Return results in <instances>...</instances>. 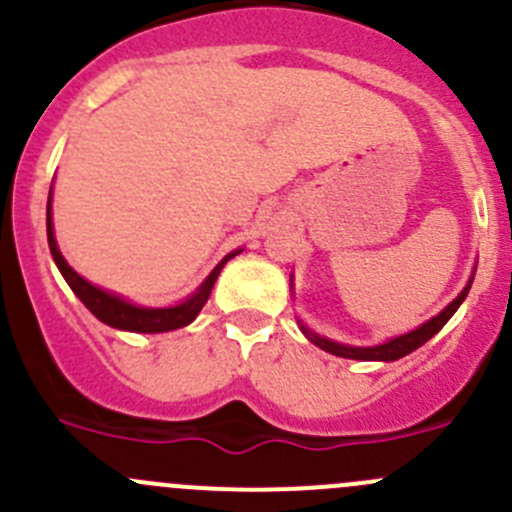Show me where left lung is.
<instances>
[{"label": "left lung", "mask_w": 512, "mask_h": 512, "mask_svg": "<svg viewBox=\"0 0 512 512\" xmlns=\"http://www.w3.org/2000/svg\"><path fill=\"white\" fill-rule=\"evenodd\" d=\"M468 289H471V282H468L466 289H463V292L458 294V297L453 299V302L448 304V307L443 309L438 317L428 319L426 324H421V327L414 329V332L404 334V337L391 339V342H386V344H379V347H344V344L332 342V339L317 337V334L309 332V329H304V327H302V332L307 334L309 342H314L319 349H324V352H329L334 356H344V359H361V361H396V359H401V356L416 352V349L423 347V344H426L433 334L441 332L443 324H446L448 319L456 314V309L461 307V302L466 299Z\"/></svg>", "instance_id": "1"}]
</instances>
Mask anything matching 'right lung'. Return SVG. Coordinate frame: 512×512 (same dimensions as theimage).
I'll list each match as a JSON object with an SVG mask.
<instances>
[{"label":"right lung","mask_w":512,"mask_h":512,"mask_svg":"<svg viewBox=\"0 0 512 512\" xmlns=\"http://www.w3.org/2000/svg\"><path fill=\"white\" fill-rule=\"evenodd\" d=\"M46 235H49L51 257H54L56 267L61 270L64 280L69 282V287L74 289L76 297H79L81 302L86 304V309H89L96 319H101L103 324H108V327L113 329H126V332H146V334L170 332V329H180L185 327V324L193 322V319L200 314V309H203V304L208 302L210 289H213L215 280H218L223 265L230 260V257L237 255V252L227 255L225 260L210 272V277L200 285L198 292H195L190 299H185L183 304H178V307L151 309V307H136V304H128L126 299L113 297V294L94 287L91 282H86L84 277H79L74 270H71L69 262L61 257L59 247H56V240H54V227H51V193H49V205H46Z\"/></svg>","instance_id":"right-lung-1"}]
</instances>
